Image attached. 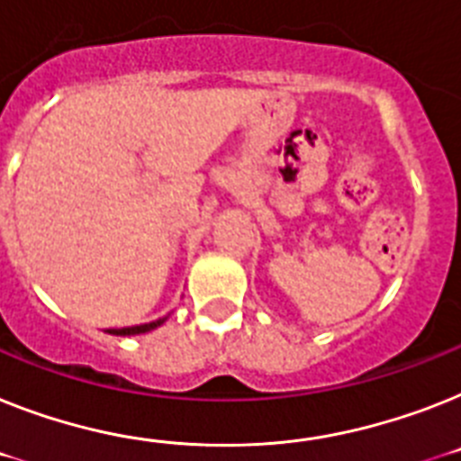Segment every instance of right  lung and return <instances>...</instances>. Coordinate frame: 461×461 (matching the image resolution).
Returning a JSON list of instances; mask_svg holds the SVG:
<instances>
[{"label":"right lung","mask_w":461,"mask_h":461,"mask_svg":"<svg viewBox=\"0 0 461 461\" xmlns=\"http://www.w3.org/2000/svg\"><path fill=\"white\" fill-rule=\"evenodd\" d=\"M166 319H158V321H152V323H142V326H131V328H110V335H140V332H149L154 330V328H158L161 323H164Z\"/></svg>","instance_id":"obj_1"}]
</instances>
